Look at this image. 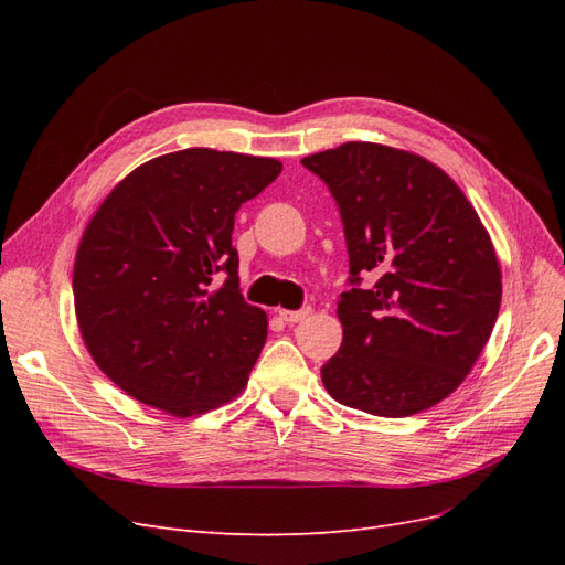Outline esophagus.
Returning <instances> with one entry per match:
<instances>
[{
  "instance_id": "esophagus-1",
  "label": "esophagus",
  "mask_w": 565,
  "mask_h": 565,
  "mask_svg": "<svg viewBox=\"0 0 565 565\" xmlns=\"http://www.w3.org/2000/svg\"><path fill=\"white\" fill-rule=\"evenodd\" d=\"M313 311H311V306H301L299 311H278V316L285 320V322H301V320H306L309 318Z\"/></svg>"
}]
</instances>
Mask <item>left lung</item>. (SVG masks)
<instances>
[{
    "label": "left lung",
    "mask_w": 565,
    "mask_h": 565,
    "mask_svg": "<svg viewBox=\"0 0 565 565\" xmlns=\"http://www.w3.org/2000/svg\"><path fill=\"white\" fill-rule=\"evenodd\" d=\"M301 164L328 183L349 249L344 341L322 384L370 415L422 413L465 382L498 320L490 235L457 183L413 152L351 141Z\"/></svg>",
    "instance_id": "obj_1"
}]
</instances>
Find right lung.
Wrapping results in <instances>:
<instances>
[{
  "label": "right lung",
  "instance_id": "obj_1",
  "mask_svg": "<svg viewBox=\"0 0 565 565\" xmlns=\"http://www.w3.org/2000/svg\"><path fill=\"white\" fill-rule=\"evenodd\" d=\"M273 158L188 148L156 158L104 200L75 259L84 344L131 398L177 417L247 384L268 320L237 278L241 204L278 179Z\"/></svg>",
  "mask_w": 565,
  "mask_h": 565
}]
</instances>
